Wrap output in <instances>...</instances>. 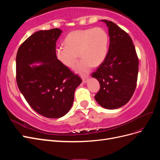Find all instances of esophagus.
I'll return each instance as SVG.
<instances>
[{"instance_id": "34e87169", "label": "esophagus", "mask_w": 160, "mask_h": 160, "mask_svg": "<svg viewBox=\"0 0 160 160\" xmlns=\"http://www.w3.org/2000/svg\"><path fill=\"white\" fill-rule=\"evenodd\" d=\"M82 79H83V83H87V82H88V76L82 77Z\"/></svg>"}]
</instances>
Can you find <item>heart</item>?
I'll return each instance as SVG.
<instances>
[{"instance_id":"heart-1","label":"heart","mask_w":160,"mask_h":160,"mask_svg":"<svg viewBox=\"0 0 160 160\" xmlns=\"http://www.w3.org/2000/svg\"><path fill=\"white\" fill-rule=\"evenodd\" d=\"M108 34L102 27H95L72 31L67 35L63 47L55 49L57 59L61 63L72 68L78 60L75 71L81 75L87 74L92 66L102 63L107 55Z\"/></svg>"}]
</instances>
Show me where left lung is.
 I'll return each instance as SVG.
<instances>
[{
  "label": "left lung",
  "instance_id": "8db88e82",
  "mask_svg": "<svg viewBox=\"0 0 160 160\" xmlns=\"http://www.w3.org/2000/svg\"><path fill=\"white\" fill-rule=\"evenodd\" d=\"M101 21L108 27L110 43L104 61L92 73L100 83L95 99L101 107L115 109L132 98L137 85L139 60L128 34L113 22Z\"/></svg>",
  "mask_w": 160,
  "mask_h": 160
}]
</instances>
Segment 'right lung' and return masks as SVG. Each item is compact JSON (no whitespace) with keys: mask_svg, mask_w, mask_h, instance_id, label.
I'll return each instance as SVG.
<instances>
[{"mask_svg":"<svg viewBox=\"0 0 160 160\" xmlns=\"http://www.w3.org/2000/svg\"><path fill=\"white\" fill-rule=\"evenodd\" d=\"M62 31L52 28L35 32L18 48L16 79L18 89L36 112L59 118L71 109L76 88L82 82L55 55L56 42ZM41 63L39 66L31 65Z\"/></svg>","mask_w":160,"mask_h":160,"instance_id":"1","label":"right lung"}]
</instances>
